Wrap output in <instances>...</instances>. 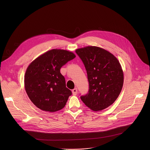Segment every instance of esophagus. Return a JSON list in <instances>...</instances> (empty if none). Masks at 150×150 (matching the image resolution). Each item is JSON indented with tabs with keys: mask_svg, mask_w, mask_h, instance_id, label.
I'll return each instance as SVG.
<instances>
[{
	"mask_svg": "<svg viewBox=\"0 0 150 150\" xmlns=\"http://www.w3.org/2000/svg\"><path fill=\"white\" fill-rule=\"evenodd\" d=\"M72 93H73V95H76L77 93V88H74V89L72 90Z\"/></svg>",
	"mask_w": 150,
	"mask_h": 150,
	"instance_id": "34e87169",
	"label": "esophagus"
}]
</instances>
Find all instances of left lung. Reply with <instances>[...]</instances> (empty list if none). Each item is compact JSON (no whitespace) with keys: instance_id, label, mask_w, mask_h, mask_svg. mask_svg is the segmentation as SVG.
Segmentation results:
<instances>
[{"instance_id":"1","label":"left lung","mask_w":150,"mask_h":150,"mask_svg":"<svg viewBox=\"0 0 150 150\" xmlns=\"http://www.w3.org/2000/svg\"><path fill=\"white\" fill-rule=\"evenodd\" d=\"M86 67L89 90L80 98L93 111L111 105L118 97L123 86L124 74L118 59L101 48L88 46L76 50Z\"/></svg>"}]
</instances>
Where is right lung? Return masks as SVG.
Returning <instances> with one entry per match:
<instances>
[{
    "label": "right lung",
    "mask_w": 150,
    "mask_h": 150,
    "mask_svg": "<svg viewBox=\"0 0 150 150\" xmlns=\"http://www.w3.org/2000/svg\"><path fill=\"white\" fill-rule=\"evenodd\" d=\"M75 57L71 52L54 49L29 65L25 75V88L36 107L45 111L55 112L65 106L72 92L66 88L60 70Z\"/></svg>",
    "instance_id": "obj_1"
}]
</instances>
